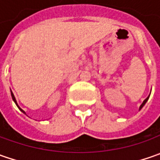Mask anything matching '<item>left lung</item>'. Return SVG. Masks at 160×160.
Returning a JSON list of instances; mask_svg holds the SVG:
<instances>
[{
    "instance_id": "1",
    "label": "left lung",
    "mask_w": 160,
    "mask_h": 160,
    "mask_svg": "<svg viewBox=\"0 0 160 160\" xmlns=\"http://www.w3.org/2000/svg\"><path fill=\"white\" fill-rule=\"evenodd\" d=\"M150 95H151V93H150ZM150 95L148 96V97H147V98L145 99L144 101H143V102L142 103V105H141V106H140V108H139V110H141V109L142 108V107H143V106H144V105H145V103L148 102V100H149V98H150Z\"/></svg>"
}]
</instances>
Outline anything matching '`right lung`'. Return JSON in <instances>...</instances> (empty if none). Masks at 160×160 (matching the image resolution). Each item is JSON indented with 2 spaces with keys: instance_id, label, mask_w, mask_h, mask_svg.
<instances>
[{
  "instance_id": "1",
  "label": "right lung",
  "mask_w": 160,
  "mask_h": 160,
  "mask_svg": "<svg viewBox=\"0 0 160 160\" xmlns=\"http://www.w3.org/2000/svg\"><path fill=\"white\" fill-rule=\"evenodd\" d=\"M10 93H11V97H12V100H13V102H15V104H16V105H17V106H18V108H19V110H20V111H21V112H23V113H24V114H26V112H25V111H24V110H23V109H22L21 108H20V107H19V106H18V102H17V101H16L15 96H14V94H13V92H11V90H10Z\"/></svg>"
}]
</instances>
